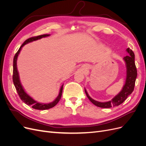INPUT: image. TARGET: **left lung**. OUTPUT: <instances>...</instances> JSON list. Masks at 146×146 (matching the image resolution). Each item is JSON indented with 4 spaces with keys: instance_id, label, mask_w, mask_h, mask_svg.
I'll return each mask as SVG.
<instances>
[{
    "instance_id": "1",
    "label": "left lung",
    "mask_w": 146,
    "mask_h": 146,
    "mask_svg": "<svg viewBox=\"0 0 146 146\" xmlns=\"http://www.w3.org/2000/svg\"><path fill=\"white\" fill-rule=\"evenodd\" d=\"M127 52L129 53V55H127L123 58L127 67V77L124 86H123L122 91L117 96L114 97L111 100L106 102H100L94 100L90 98L86 90H85L88 98L97 107L104 108L116 107V106L122 104L127 98V97L130 95L132 92L133 91L136 78L137 77V70L135 63V54L131 49H130V48H127Z\"/></svg>"
}]
</instances>
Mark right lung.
I'll return each instance as SVG.
<instances>
[{
	"label": "right lung",
	"instance_id": "obj_1",
	"mask_svg": "<svg viewBox=\"0 0 146 146\" xmlns=\"http://www.w3.org/2000/svg\"><path fill=\"white\" fill-rule=\"evenodd\" d=\"M49 36V35H39V36H33V37H31L29 39H27V40H25L24 42L22 44V46L20 47L19 48V50H17V52L16 53V54L14 56V58H13V83H14V85L16 88V90L17 91V94H18L19 98L23 100L24 102L27 104L28 105L32 106V107L34 109L36 110H47L51 108L52 107H54V106H55L57 104H58V102L60 101L61 95H62V91H63V85L61 86L59 94L58 97L56 98V99L52 102L51 103L49 104H40L38 102L35 101L33 100L31 97H30L26 92H25L24 90L23 89V86L21 85V83L19 80V74L18 72H17V64H16V61H17V56H18V55L19 54V52L21 50L22 47H23L25 44H27L29 42H32L33 41H36L37 39H39L42 38L44 37H47Z\"/></svg>",
	"mask_w": 146,
	"mask_h": 146
}]
</instances>
